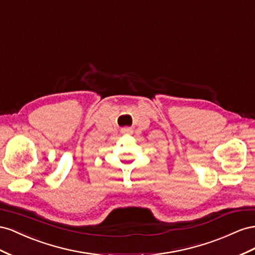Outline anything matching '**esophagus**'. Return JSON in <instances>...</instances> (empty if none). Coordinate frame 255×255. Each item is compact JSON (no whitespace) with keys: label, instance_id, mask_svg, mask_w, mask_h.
Listing matches in <instances>:
<instances>
[{"label":"esophagus","instance_id":"34e87169","mask_svg":"<svg viewBox=\"0 0 255 255\" xmlns=\"http://www.w3.org/2000/svg\"><path fill=\"white\" fill-rule=\"evenodd\" d=\"M132 132H133V130H132L131 128H129V127L122 128V133H123V134L129 135V134H132Z\"/></svg>","mask_w":255,"mask_h":255}]
</instances>
